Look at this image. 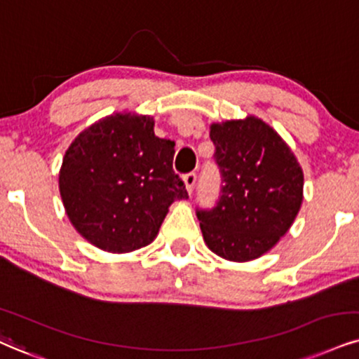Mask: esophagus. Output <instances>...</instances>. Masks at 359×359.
Here are the masks:
<instances>
[{
    "label": "esophagus",
    "mask_w": 359,
    "mask_h": 359,
    "mask_svg": "<svg viewBox=\"0 0 359 359\" xmlns=\"http://www.w3.org/2000/svg\"><path fill=\"white\" fill-rule=\"evenodd\" d=\"M194 184H196V172H188V175L184 176V187H187L189 194L193 193Z\"/></svg>",
    "instance_id": "obj_1"
}]
</instances>
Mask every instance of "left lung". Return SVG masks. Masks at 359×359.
Wrapping results in <instances>:
<instances>
[{"label":"left lung","instance_id":"1","mask_svg":"<svg viewBox=\"0 0 359 359\" xmlns=\"http://www.w3.org/2000/svg\"><path fill=\"white\" fill-rule=\"evenodd\" d=\"M210 138L223 187L215 208L196 211L203 238L224 259L259 258L285 236L302 208V166L259 118L213 123Z\"/></svg>","mask_w":359,"mask_h":359}]
</instances>
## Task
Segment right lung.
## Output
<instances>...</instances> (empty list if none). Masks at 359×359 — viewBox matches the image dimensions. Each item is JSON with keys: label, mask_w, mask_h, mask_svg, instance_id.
Masks as SVG:
<instances>
[{"label": "right lung", "mask_w": 359, "mask_h": 359, "mask_svg": "<svg viewBox=\"0 0 359 359\" xmlns=\"http://www.w3.org/2000/svg\"><path fill=\"white\" fill-rule=\"evenodd\" d=\"M172 156L175 141L154 136L151 116L114 113L79 133L60 170L76 231L108 253L149 245L171 203L188 198Z\"/></svg>", "instance_id": "right-lung-1"}]
</instances>
